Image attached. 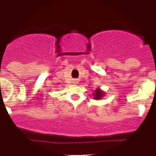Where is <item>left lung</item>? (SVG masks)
<instances>
[{"label":"left lung","mask_w":156,"mask_h":156,"mask_svg":"<svg viewBox=\"0 0 156 156\" xmlns=\"http://www.w3.org/2000/svg\"><path fill=\"white\" fill-rule=\"evenodd\" d=\"M105 95V93L103 90H101L100 88H97L95 91L94 92V99H101Z\"/></svg>","instance_id":"obj_1"}]
</instances>
